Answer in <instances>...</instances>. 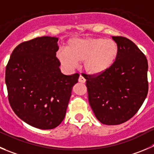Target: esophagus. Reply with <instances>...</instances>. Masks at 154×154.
<instances>
[{"mask_svg": "<svg viewBox=\"0 0 154 154\" xmlns=\"http://www.w3.org/2000/svg\"><path fill=\"white\" fill-rule=\"evenodd\" d=\"M79 82H81V83H85L86 82V80H85V79L84 77L82 75H80L79 79Z\"/></svg>", "mask_w": 154, "mask_h": 154, "instance_id": "esophagus-1", "label": "esophagus"}]
</instances>
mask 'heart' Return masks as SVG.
Instances as JSON below:
<instances>
[{
    "instance_id": "1",
    "label": "heart",
    "mask_w": 154,
    "mask_h": 154,
    "mask_svg": "<svg viewBox=\"0 0 154 154\" xmlns=\"http://www.w3.org/2000/svg\"><path fill=\"white\" fill-rule=\"evenodd\" d=\"M118 53V45L113 40L82 38L71 39L66 49H60L57 57L66 68L74 69L83 61V68L88 73L99 75L113 65Z\"/></svg>"
}]
</instances>
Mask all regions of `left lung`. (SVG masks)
I'll return each instance as SVG.
<instances>
[{
	"label": "left lung",
	"instance_id": "obj_1",
	"mask_svg": "<svg viewBox=\"0 0 154 154\" xmlns=\"http://www.w3.org/2000/svg\"><path fill=\"white\" fill-rule=\"evenodd\" d=\"M119 48L113 65L97 75H85L88 101L101 123L119 125L138 111L148 92L145 55L131 40L112 36Z\"/></svg>",
	"mask_w": 154,
	"mask_h": 154
}]
</instances>
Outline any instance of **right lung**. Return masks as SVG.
<instances>
[{
	"instance_id": "right-lung-1",
	"label": "right lung",
	"mask_w": 154,
	"mask_h": 154,
	"mask_svg": "<svg viewBox=\"0 0 154 154\" xmlns=\"http://www.w3.org/2000/svg\"><path fill=\"white\" fill-rule=\"evenodd\" d=\"M56 37L36 38L16 47L6 67L8 100L17 116L40 129H52L65 117L78 73L60 69Z\"/></svg>"
}]
</instances>
